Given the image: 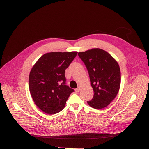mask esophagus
Here are the masks:
<instances>
[{"label": "esophagus", "mask_w": 149, "mask_h": 149, "mask_svg": "<svg viewBox=\"0 0 149 149\" xmlns=\"http://www.w3.org/2000/svg\"><path fill=\"white\" fill-rule=\"evenodd\" d=\"M79 91H80V88H79V87H78V88L75 89V91H76V93H78V92H79Z\"/></svg>", "instance_id": "34e87169"}]
</instances>
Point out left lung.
<instances>
[{
    "instance_id": "1",
    "label": "left lung",
    "mask_w": 149,
    "mask_h": 149,
    "mask_svg": "<svg viewBox=\"0 0 149 149\" xmlns=\"http://www.w3.org/2000/svg\"><path fill=\"white\" fill-rule=\"evenodd\" d=\"M78 56L86 66L94 93L88 104L94 109L104 108L114 100L120 88L118 63L109 53L100 48L79 52Z\"/></svg>"
}]
</instances>
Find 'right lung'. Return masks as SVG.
Instances as JSON below:
<instances>
[{"instance_id":"add662e5","label":"right lung","mask_w":149,"mask_h":149,"mask_svg":"<svg viewBox=\"0 0 149 149\" xmlns=\"http://www.w3.org/2000/svg\"><path fill=\"white\" fill-rule=\"evenodd\" d=\"M77 52H50L40 57L29 75V89L35 104L48 114L63 109L71 93L74 90L66 85L65 70L77 55Z\"/></svg>"}]
</instances>
